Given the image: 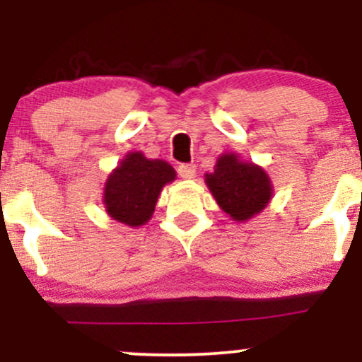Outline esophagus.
Instances as JSON below:
<instances>
[{
    "label": "esophagus",
    "instance_id": "34e87169",
    "mask_svg": "<svg viewBox=\"0 0 362 362\" xmlns=\"http://www.w3.org/2000/svg\"><path fill=\"white\" fill-rule=\"evenodd\" d=\"M178 175L182 178H194L195 177V165L182 163L178 165Z\"/></svg>",
    "mask_w": 362,
    "mask_h": 362
}]
</instances>
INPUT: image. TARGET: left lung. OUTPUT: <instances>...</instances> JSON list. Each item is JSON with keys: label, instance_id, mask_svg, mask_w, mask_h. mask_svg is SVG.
I'll use <instances>...</instances> for the list:
<instances>
[{"label": "left lung", "instance_id": "8db88e82", "mask_svg": "<svg viewBox=\"0 0 362 362\" xmlns=\"http://www.w3.org/2000/svg\"><path fill=\"white\" fill-rule=\"evenodd\" d=\"M206 185L218 206L233 221L243 223L267 207L274 187L264 168L243 161L236 153H223L214 172L206 173Z\"/></svg>", "mask_w": 362, "mask_h": 362}]
</instances>
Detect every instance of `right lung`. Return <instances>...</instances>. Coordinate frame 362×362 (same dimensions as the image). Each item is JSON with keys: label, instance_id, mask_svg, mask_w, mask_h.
Here are the masks:
<instances>
[{"label": "right lung", "instance_id": "1", "mask_svg": "<svg viewBox=\"0 0 362 362\" xmlns=\"http://www.w3.org/2000/svg\"><path fill=\"white\" fill-rule=\"evenodd\" d=\"M177 172L165 160H151L131 151L107 177L103 206L115 221L138 228L151 219L161 189L175 180Z\"/></svg>", "mask_w": 362, "mask_h": 362}]
</instances>
